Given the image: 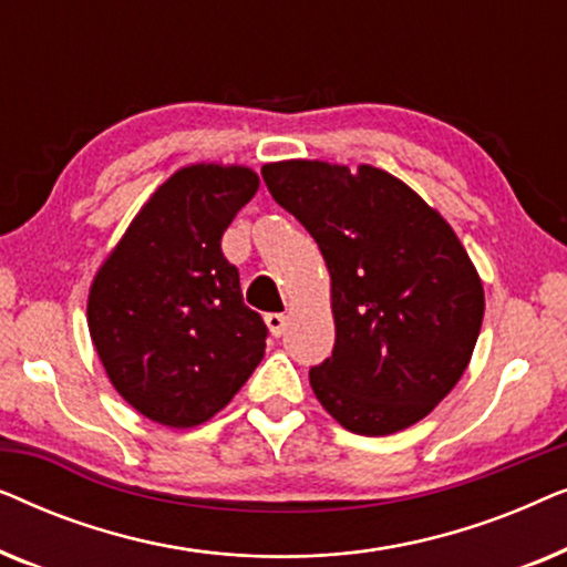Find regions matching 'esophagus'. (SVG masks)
<instances>
[{
  "label": "esophagus",
  "instance_id": "obj_1",
  "mask_svg": "<svg viewBox=\"0 0 567 567\" xmlns=\"http://www.w3.org/2000/svg\"><path fill=\"white\" fill-rule=\"evenodd\" d=\"M266 324H268L270 336L281 338L284 330H286V315H281V312H270V315H266Z\"/></svg>",
  "mask_w": 567,
  "mask_h": 567
}]
</instances>
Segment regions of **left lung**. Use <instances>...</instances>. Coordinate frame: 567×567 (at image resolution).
<instances>
[{"label": "left lung", "mask_w": 567, "mask_h": 567, "mask_svg": "<svg viewBox=\"0 0 567 567\" xmlns=\"http://www.w3.org/2000/svg\"><path fill=\"white\" fill-rule=\"evenodd\" d=\"M270 196L315 237L330 270L336 346L309 384L361 436L431 413L467 369L485 312L454 229L398 177L289 159L262 167Z\"/></svg>", "instance_id": "8db88e82"}]
</instances>
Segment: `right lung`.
Returning <instances> with one entry per match:
<instances>
[{"instance_id": "add662e5", "label": "right lung", "mask_w": 567, "mask_h": 567, "mask_svg": "<svg viewBox=\"0 0 567 567\" xmlns=\"http://www.w3.org/2000/svg\"><path fill=\"white\" fill-rule=\"evenodd\" d=\"M250 167L190 165L162 183L90 289L92 343L123 400L190 429L219 413L266 353L221 235L258 190Z\"/></svg>"}]
</instances>
